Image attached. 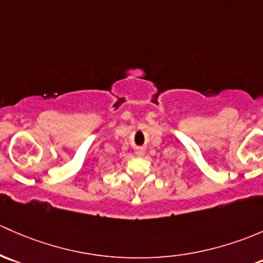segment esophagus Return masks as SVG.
Wrapping results in <instances>:
<instances>
[{
  "instance_id": "34e87169",
  "label": "esophagus",
  "mask_w": 263,
  "mask_h": 263,
  "mask_svg": "<svg viewBox=\"0 0 263 263\" xmlns=\"http://www.w3.org/2000/svg\"><path fill=\"white\" fill-rule=\"evenodd\" d=\"M135 154H136L137 156H143V154H145V150L139 147V148H136V150H135Z\"/></svg>"
}]
</instances>
